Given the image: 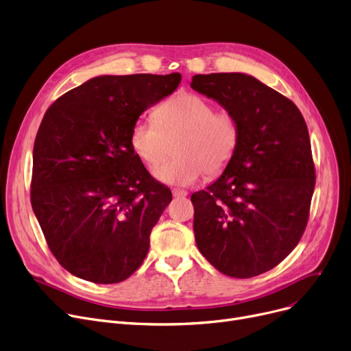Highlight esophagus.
<instances>
[{"label":"esophagus","instance_id":"34e87169","mask_svg":"<svg viewBox=\"0 0 351 351\" xmlns=\"http://www.w3.org/2000/svg\"><path fill=\"white\" fill-rule=\"evenodd\" d=\"M173 197L174 198H180V197H187L189 195V193L185 191V190H180V189H173Z\"/></svg>","mask_w":351,"mask_h":351}]
</instances>
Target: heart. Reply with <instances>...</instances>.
Wrapping results in <instances>:
<instances>
[{
    "instance_id": "obj_1",
    "label": "heart",
    "mask_w": 351,
    "mask_h": 351,
    "mask_svg": "<svg viewBox=\"0 0 351 351\" xmlns=\"http://www.w3.org/2000/svg\"><path fill=\"white\" fill-rule=\"evenodd\" d=\"M154 120H137L130 132L134 153L147 166H156L173 146L174 158L161 164L153 176L170 185L189 187L205 173L221 174L232 161L241 138L231 112L217 110L195 93L174 96L154 110Z\"/></svg>"
}]
</instances>
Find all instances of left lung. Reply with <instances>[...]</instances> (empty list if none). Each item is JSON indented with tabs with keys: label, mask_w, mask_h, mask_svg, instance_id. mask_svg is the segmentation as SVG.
<instances>
[{
	"label": "left lung",
	"mask_w": 351,
	"mask_h": 351,
	"mask_svg": "<svg viewBox=\"0 0 351 351\" xmlns=\"http://www.w3.org/2000/svg\"><path fill=\"white\" fill-rule=\"evenodd\" d=\"M191 88L231 112L241 130L230 166L191 195L197 246L226 276H258L306 228L316 180L306 121L292 100L251 75H195Z\"/></svg>",
	"instance_id": "1"
}]
</instances>
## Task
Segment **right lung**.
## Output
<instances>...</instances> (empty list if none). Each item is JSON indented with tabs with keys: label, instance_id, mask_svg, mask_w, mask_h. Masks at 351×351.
<instances>
[{
	"label": "right lung",
	"instance_id": "1",
	"mask_svg": "<svg viewBox=\"0 0 351 351\" xmlns=\"http://www.w3.org/2000/svg\"><path fill=\"white\" fill-rule=\"evenodd\" d=\"M181 75H103L52 103L34 143L31 204L51 252L72 275L119 283L146 258L171 202L130 144L140 114Z\"/></svg>",
	"mask_w": 351,
	"mask_h": 351
}]
</instances>
